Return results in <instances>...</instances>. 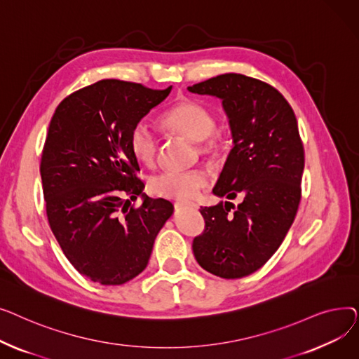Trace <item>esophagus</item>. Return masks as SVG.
<instances>
[{
  "instance_id": "1",
  "label": "esophagus",
  "mask_w": 359,
  "mask_h": 359,
  "mask_svg": "<svg viewBox=\"0 0 359 359\" xmlns=\"http://www.w3.org/2000/svg\"><path fill=\"white\" fill-rule=\"evenodd\" d=\"M175 208H176V210H183V208L198 210V205H196V203H194V202H182V201H179V202H176V203H175Z\"/></svg>"
}]
</instances>
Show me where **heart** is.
<instances>
[{
    "label": "heart",
    "mask_w": 359,
    "mask_h": 359,
    "mask_svg": "<svg viewBox=\"0 0 359 359\" xmlns=\"http://www.w3.org/2000/svg\"><path fill=\"white\" fill-rule=\"evenodd\" d=\"M163 126L175 135L198 144L199 154L206 158L217 157L224 145L222 137L215 129L214 113L195 100H183L170 109L161 119ZM129 148L134 157L145 164H154L158 154V141L154 132L144 122H137L129 134ZM206 183L205 176L192 172H164L149 180L153 195L167 199H189Z\"/></svg>",
    "instance_id": "1"
}]
</instances>
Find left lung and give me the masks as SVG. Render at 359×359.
<instances>
[{
  "instance_id": "1",
  "label": "left lung",
  "mask_w": 359,
  "mask_h": 359,
  "mask_svg": "<svg viewBox=\"0 0 359 359\" xmlns=\"http://www.w3.org/2000/svg\"><path fill=\"white\" fill-rule=\"evenodd\" d=\"M187 90L222 102L233 149L212 192L241 198L233 214L229 201L201 208L205 230L194 240V255L212 275L248 276L278 250L298 210L304 148L297 118L276 88L243 74H222Z\"/></svg>"
}]
</instances>
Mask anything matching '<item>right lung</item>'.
Wrapping results in <instances>:
<instances>
[{"label":"right lung","instance_id":"right-lung-1","mask_svg":"<svg viewBox=\"0 0 359 359\" xmlns=\"http://www.w3.org/2000/svg\"><path fill=\"white\" fill-rule=\"evenodd\" d=\"M170 91L102 80L64 99L49 123L41 177L50 230L71 265L102 285L138 276L173 215L168 201L142 192L129 148L130 129Z\"/></svg>","mask_w":359,"mask_h":359}]
</instances>
